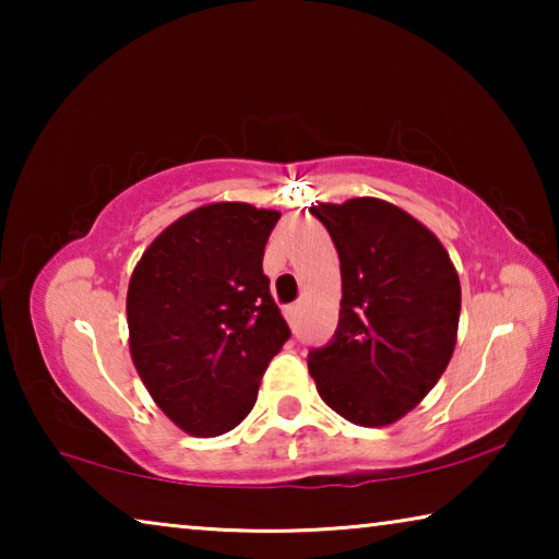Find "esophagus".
<instances>
[{"instance_id":"34e87169","label":"esophagus","mask_w":559,"mask_h":559,"mask_svg":"<svg viewBox=\"0 0 559 559\" xmlns=\"http://www.w3.org/2000/svg\"><path fill=\"white\" fill-rule=\"evenodd\" d=\"M283 313H286V320L290 323V328H296L298 316H300V306H298V302H296V306H288L286 310H283Z\"/></svg>"}]
</instances>
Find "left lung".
<instances>
[{"mask_svg":"<svg viewBox=\"0 0 559 559\" xmlns=\"http://www.w3.org/2000/svg\"><path fill=\"white\" fill-rule=\"evenodd\" d=\"M333 239L343 300L333 340L308 353L330 409L386 427L414 409L456 345L461 283L447 249L400 206L359 197L310 206Z\"/></svg>","mask_w":559,"mask_h":559,"instance_id":"left-lung-1","label":"left lung"}]
</instances>
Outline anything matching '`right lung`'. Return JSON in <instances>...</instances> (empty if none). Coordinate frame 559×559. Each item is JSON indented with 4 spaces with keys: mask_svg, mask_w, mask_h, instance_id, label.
Instances as JSON below:
<instances>
[{
    "mask_svg": "<svg viewBox=\"0 0 559 559\" xmlns=\"http://www.w3.org/2000/svg\"><path fill=\"white\" fill-rule=\"evenodd\" d=\"M278 212L200 206L157 236L128 286L130 355L159 409L194 437L231 431L290 328L263 249Z\"/></svg>",
    "mask_w": 559,
    "mask_h": 559,
    "instance_id": "1",
    "label": "right lung"
}]
</instances>
